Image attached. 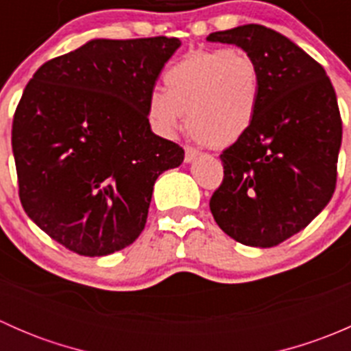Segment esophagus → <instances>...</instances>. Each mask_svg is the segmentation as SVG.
<instances>
[{
  "label": "esophagus",
  "mask_w": 351,
  "mask_h": 351,
  "mask_svg": "<svg viewBox=\"0 0 351 351\" xmlns=\"http://www.w3.org/2000/svg\"><path fill=\"white\" fill-rule=\"evenodd\" d=\"M198 154H200V153H198V149H195V147L186 146L185 147V162H192Z\"/></svg>",
  "instance_id": "obj_1"
}]
</instances>
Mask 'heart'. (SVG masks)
Here are the masks:
<instances>
[{"mask_svg":"<svg viewBox=\"0 0 351 351\" xmlns=\"http://www.w3.org/2000/svg\"><path fill=\"white\" fill-rule=\"evenodd\" d=\"M260 104V69L241 49L197 51L165 74L147 115L162 134H173L186 115L190 134L210 147L239 141L253 125Z\"/></svg>","mask_w":351,"mask_h":351,"instance_id":"heart-1","label":"heart"}]
</instances>
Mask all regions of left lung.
Wrapping results in <instances>:
<instances>
[{
    "mask_svg": "<svg viewBox=\"0 0 351 351\" xmlns=\"http://www.w3.org/2000/svg\"><path fill=\"white\" fill-rule=\"evenodd\" d=\"M260 69L253 125L222 151L224 178L212 193L219 228L246 246L271 247L302 231L331 200L341 115L326 71L292 40L263 25L214 32Z\"/></svg>",
    "mask_w": 351,
    "mask_h": 351,
    "instance_id": "obj_1",
    "label": "left lung"
}]
</instances>
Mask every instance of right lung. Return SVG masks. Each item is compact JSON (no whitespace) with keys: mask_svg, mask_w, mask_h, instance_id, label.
<instances>
[{"mask_svg":"<svg viewBox=\"0 0 351 351\" xmlns=\"http://www.w3.org/2000/svg\"><path fill=\"white\" fill-rule=\"evenodd\" d=\"M176 37L97 38L42 64L12 129L19 195L28 217L81 256L132 244L153 186L183 162L182 146L151 130L147 101Z\"/></svg>","mask_w":351,"mask_h":351,"instance_id":"1","label":"right lung"}]
</instances>
